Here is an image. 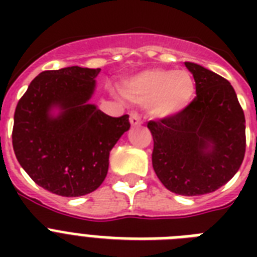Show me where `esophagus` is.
Listing matches in <instances>:
<instances>
[{
    "label": "esophagus",
    "instance_id": "1",
    "mask_svg": "<svg viewBox=\"0 0 257 257\" xmlns=\"http://www.w3.org/2000/svg\"><path fill=\"white\" fill-rule=\"evenodd\" d=\"M129 122L132 126H139L141 125V118L139 117L137 113H131V116H129Z\"/></svg>",
    "mask_w": 257,
    "mask_h": 257
}]
</instances>
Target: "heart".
<instances>
[{
  "label": "heart",
  "mask_w": 257,
  "mask_h": 257,
  "mask_svg": "<svg viewBox=\"0 0 257 257\" xmlns=\"http://www.w3.org/2000/svg\"><path fill=\"white\" fill-rule=\"evenodd\" d=\"M122 96L133 104L151 106L159 118L177 116L192 104L196 82L187 70L147 69L121 86Z\"/></svg>",
  "instance_id": "b5f03b06"
}]
</instances>
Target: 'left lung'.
Masks as SVG:
<instances>
[{
	"mask_svg": "<svg viewBox=\"0 0 257 257\" xmlns=\"http://www.w3.org/2000/svg\"><path fill=\"white\" fill-rule=\"evenodd\" d=\"M195 78L196 97L177 116L149 121L152 164L167 189L200 196L236 175L245 153V117L235 89L215 72L184 62Z\"/></svg>",
	"mask_w": 257,
	"mask_h": 257,
	"instance_id": "obj_1",
	"label": "left lung"
}]
</instances>
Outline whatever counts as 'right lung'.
Returning <instances> with one entry per match:
<instances>
[{
    "instance_id": "right-lung-1",
    "label": "right lung",
    "mask_w": 257,
    "mask_h": 257,
    "mask_svg": "<svg viewBox=\"0 0 257 257\" xmlns=\"http://www.w3.org/2000/svg\"><path fill=\"white\" fill-rule=\"evenodd\" d=\"M101 69L69 66L42 72L14 112L13 149L34 183L65 197L96 191L109 153L129 131V116L110 117L90 104Z\"/></svg>"
}]
</instances>
